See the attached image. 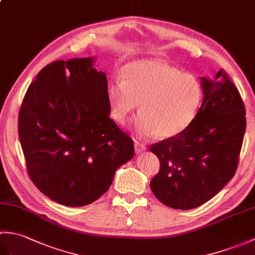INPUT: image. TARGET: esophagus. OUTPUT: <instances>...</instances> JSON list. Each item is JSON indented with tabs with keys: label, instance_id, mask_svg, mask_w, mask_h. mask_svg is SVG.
Wrapping results in <instances>:
<instances>
[{
	"label": "esophagus",
	"instance_id": "obj_1",
	"mask_svg": "<svg viewBox=\"0 0 255 255\" xmlns=\"http://www.w3.org/2000/svg\"><path fill=\"white\" fill-rule=\"evenodd\" d=\"M147 150V145L143 144V143H139L136 142L134 143V151H136V153H141L142 151Z\"/></svg>",
	"mask_w": 255,
	"mask_h": 255
}]
</instances>
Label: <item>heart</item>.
<instances>
[{"instance_id":"obj_1","label":"heart","mask_w":255,"mask_h":255,"mask_svg":"<svg viewBox=\"0 0 255 255\" xmlns=\"http://www.w3.org/2000/svg\"><path fill=\"white\" fill-rule=\"evenodd\" d=\"M112 116L124 124L139 105L141 113L134 131L141 137L155 134L161 139L176 137L191 126L202 105L204 92L192 74L155 59L130 62L123 80L108 84Z\"/></svg>"}]
</instances>
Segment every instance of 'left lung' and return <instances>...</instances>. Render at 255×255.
Returning <instances> with one entry per match:
<instances>
[{
  "instance_id": "1",
  "label": "left lung",
  "mask_w": 255,
  "mask_h": 255,
  "mask_svg": "<svg viewBox=\"0 0 255 255\" xmlns=\"http://www.w3.org/2000/svg\"><path fill=\"white\" fill-rule=\"evenodd\" d=\"M204 101L193 124L176 137L152 144L160 171L150 182L162 204L193 209L208 202L234 177L246 132L239 91L219 70L200 78Z\"/></svg>"
}]
</instances>
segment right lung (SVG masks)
Returning <instances> with one entry per match:
<instances>
[{
    "label": "right lung",
    "instance_id": "right-lung-1",
    "mask_svg": "<svg viewBox=\"0 0 255 255\" xmlns=\"http://www.w3.org/2000/svg\"><path fill=\"white\" fill-rule=\"evenodd\" d=\"M94 57L58 60L37 74L18 115V137L32 183L70 207L99 199L119 166L134 155L132 139L110 118L105 72Z\"/></svg>",
    "mask_w": 255,
    "mask_h": 255
}]
</instances>
